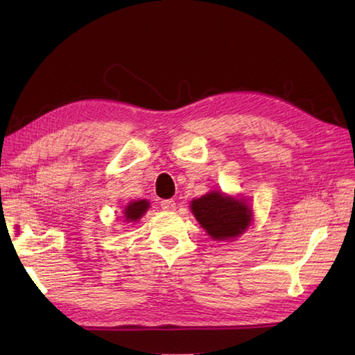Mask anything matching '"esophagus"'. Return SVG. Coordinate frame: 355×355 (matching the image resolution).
<instances>
[{"instance_id": "34e87169", "label": "esophagus", "mask_w": 355, "mask_h": 355, "mask_svg": "<svg viewBox=\"0 0 355 355\" xmlns=\"http://www.w3.org/2000/svg\"><path fill=\"white\" fill-rule=\"evenodd\" d=\"M160 206H162L163 210H168V212H169V210L175 209V201H173V200H163L160 202Z\"/></svg>"}]
</instances>
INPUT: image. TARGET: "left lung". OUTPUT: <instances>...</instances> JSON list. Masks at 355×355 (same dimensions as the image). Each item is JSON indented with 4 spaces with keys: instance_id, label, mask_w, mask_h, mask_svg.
<instances>
[{
    "instance_id": "8db88e82",
    "label": "left lung",
    "mask_w": 355,
    "mask_h": 355,
    "mask_svg": "<svg viewBox=\"0 0 355 355\" xmlns=\"http://www.w3.org/2000/svg\"><path fill=\"white\" fill-rule=\"evenodd\" d=\"M192 214L214 239H230L241 235L252 221L247 202L221 192H210L192 201Z\"/></svg>"
}]
</instances>
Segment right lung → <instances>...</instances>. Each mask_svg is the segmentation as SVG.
Segmentation results:
<instances>
[{
  "label": "right lung",
  "mask_w": 355,
  "mask_h": 355,
  "mask_svg": "<svg viewBox=\"0 0 355 355\" xmlns=\"http://www.w3.org/2000/svg\"><path fill=\"white\" fill-rule=\"evenodd\" d=\"M148 207H149V202L145 200L130 202L128 207L125 209V218L128 221H139L141 215L148 210Z\"/></svg>",
  "instance_id": "obj_1"
}]
</instances>
